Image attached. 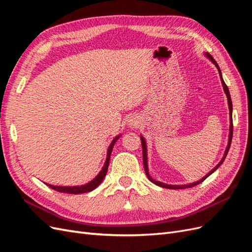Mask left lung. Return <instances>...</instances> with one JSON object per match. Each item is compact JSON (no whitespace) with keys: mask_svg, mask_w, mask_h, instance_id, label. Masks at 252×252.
<instances>
[{"mask_svg":"<svg viewBox=\"0 0 252 252\" xmlns=\"http://www.w3.org/2000/svg\"><path fill=\"white\" fill-rule=\"evenodd\" d=\"M207 57L212 61L213 63H215V65L218 67V69H219V73H220V81H222V84H223V88H224V90H225V93H226V95H227V98H228V105H229V111H230V132H229V141H228V145H227V148H226V151H225V155H224V157H223V158H222V161H220L215 168H213L207 175H206V177H204L202 180H200V181H197V182H195V183H192V184H189V185H182V186H175V185H167V184H164V183H161V182H158V181H156V180H154L152 179L150 175H149V172H148V167H147V148H146V143H145V140H144V138L143 136H141V142H142V148H143V163H144V168H145V172H146V175H147V178L152 182V183H155L156 185H158V186H161V187H163V188H169V189H184V188H190V187H193V186H196V185H199V184H201V183L205 180V179H207L209 175L211 174V173H213L215 172L219 167L222 165V163L224 162V159L226 158V156H227V154H228V151H229V148H230V145H231V140H232V131H233V124H232V102H231V97H230V94H229V89H228V87H227V85L225 84V82H224V80H223V78H222V73H220V67H219V65H218V63L216 62L215 61V59H213L209 53H207Z\"/></svg>","mask_w":252,"mask_h":252,"instance_id":"obj_1","label":"left lung"}]
</instances>
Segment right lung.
Wrapping results in <instances>:
<instances>
[{"mask_svg": "<svg viewBox=\"0 0 252 252\" xmlns=\"http://www.w3.org/2000/svg\"><path fill=\"white\" fill-rule=\"evenodd\" d=\"M119 139V136L117 138H114L113 141L111 142L110 146L108 148L107 151V158H106V162L104 164L103 169L101 170V172L96 175V178L94 179L91 182H89L88 184L86 185H83V186H72V187H65V186H52L49 184H46L47 186H49L50 188H52L53 190H57L59 192H65V193H70V194H79V193H85V192H89V191H93L94 189H95L98 185L101 184L103 179L105 178L106 173H107L108 170V165H109V161H110V155H111V151H112V147L116 141Z\"/></svg>", "mask_w": 252, "mask_h": 252, "instance_id": "add662e5", "label": "right lung"}]
</instances>
